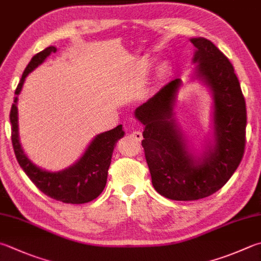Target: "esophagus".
Instances as JSON below:
<instances>
[{
  "instance_id": "34e87169",
  "label": "esophagus",
  "mask_w": 261,
  "mask_h": 261,
  "mask_svg": "<svg viewBox=\"0 0 261 261\" xmlns=\"http://www.w3.org/2000/svg\"><path fill=\"white\" fill-rule=\"evenodd\" d=\"M130 136L133 137V139L136 140V141H139V142H141L142 140H143V134H142L141 130H133Z\"/></svg>"
}]
</instances>
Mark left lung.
<instances>
[{
	"label": "left lung",
	"mask_w": 261,
	"mask_h": 261,
	"mask_svg": "<svg viewBox=\"0 0 261 261\" xmlns=\"http://www.w3.org/2000/svg\"><path fill=\"white\" fill-rule=\"evenodd\" d=\"M190 41L196 48L192 80L207 86L214 101L213 139L207 150L194 154L174 118L183 86L179 78L135 110V118L144 126L142 146L152 185L159 194L176 201L203 199L222 189L238 169L245 146L247 110L232 63L209 39Z\"/></svg>",
	"instance_id": "1"
}]
</instances>
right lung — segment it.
Segmentation results:
<instances>
[{"mask_svg": "<svg viewBox=\"0 0 261 261\" xmlns=\"http://www.w3.org/2000/svg\"><path fill=\"white\" fill-rule=\"evenodd\" d=\"M56 52V46L46 47L45 50L34 56L24 69L21 80L14 92L16 97L13 100L11 112H10V122L12 126L11 140L14 154L19 165L38 190H41L50 198L61 201V202L82 204L96 199L105 190L112 152L118 140L125 135V132L122 129V126L119 125L114 129L96 135L81 158L66 169L48 171L29 160L28 156L24 154L20 141H19L18 95L20 94L24 80L29 73L39 65H42L50 54Z\"/></svg>", "mask_w": 261, "mask_h": 261, "instance_id": "obj_1", "label": "right lung"}]
</instances>
